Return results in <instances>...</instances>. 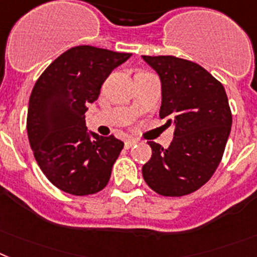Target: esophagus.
<instances>
[{
  "instance_id": "obj_1",
  "label": "esophagus",
  "mask_w": 257,
  "mask_h": 257,
  "mask_svg": "<svg viewBox=\"0 0 257 257\" xmlns=\"http://www.w3.org/2000/svg\"><path fill=\"white\" fill-rule=\"evenodd\" d=\"M137 142H139V141H137V140H136V139H128V140H126V141H125V144H124L125 149H131V148H132V146H135L136 144H137Z\"/></svg>"
}]
</instances>
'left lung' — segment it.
Masks as SVG:
<instances>
[{"label": "left lung", "instance_id": "1", "mask_svg": "<svg viewBox=\"0 0 257 257\" xmlns=\"http://www.w3.org/2000/svg\"><path fill=\"white\" fill-rule=\"evenodd\" d=\"M162 83L159 117L174 125L167 149L149 141L142 167L146 184L162 196L189 195L218 167L231 131V109L222 83L196 62L174 56H142Z\"/></svg>", "mask_w": 257, "mask_h": 257}]
</instances>
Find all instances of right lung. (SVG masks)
I'll return each instance as SVG.
<instances>
[{
    "instance_id": "add662e5",
    "label": "right lung",
    "mask_w": 257,
    "mask_h": 257,
    "mask_svg": "<svg viewBox=\"0 0 257 257\" xmlns=\"http://www.w3.org/2000/svg\"><path fill=\"white\" fill-rule=\"evenodd\" d=\"M131 56L91 45L73 47L45 69L32 88L30 145L43 174L66 193L92 195L108 183L124 142L88 132L85 113L112 70Z\"/></svg>"
}]
</instances>
